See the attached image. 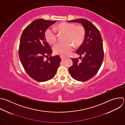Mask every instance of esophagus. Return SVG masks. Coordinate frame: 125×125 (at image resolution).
<instances>
[{
  "label": "esophagus",
  "mask_w": 125,
  "mask_h": 125,
  "mask_svg": "<svg viewBox=\"0 0 125 125\" xmlns=\"http://www.w3.org/2000/svg\"><path fill=\"white\" fill-rule=\"evenodd\" d=\"M60 57H61V60H63L65 58V57L62 56H60Z\"/></svg>",
  "instance_id": "1"
}]
</instances>
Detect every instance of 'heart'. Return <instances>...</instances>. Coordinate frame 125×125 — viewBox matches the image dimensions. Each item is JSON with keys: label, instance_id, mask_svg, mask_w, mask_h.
I'll return each mask as SVG.
<instances>
[{"label": "heart", "instance_id": "b5f03b06", "mask_svg": "<svg viewBox=\"0 0 125 125\" xmlns=\"http://www.w3.org/2000/svg\"><path fill=\"white\" fill-rule=\"evenodd\" d=\"M55 29L59 32L66 34L65 43H59L53 47V52L56 54L61 56L69 55L73 49V45L79 46L84 41L85 36V31L83 27L75 26V24L68 22H62L57 26ZM45 38L48 42L53 45L57 41V34L55 30L48 28L45 33Z\"/></svg>", "mask_w": 125, "mask_h": 125}]
</instances>
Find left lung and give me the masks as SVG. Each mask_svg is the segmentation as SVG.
I'll use <instances>...</instances> for the list:
<instances>
[{
	"instance_id": "obj_1",
	"label": "left lung",
	"mask_w": 125,
	"mask_h": 125,
	"mask_svg": "<svg viewBox=\"0 0 125 125\" xmlns=\"http://www.w3.org/2000/svg\"><path fill=\"white\" fill-rule=\"evenodd\" d=\"M68 22H78L83 26L85 36L83 42L76 51L78 58H71L73 65L69 68L71 76L77 81H85L93 77L100 69L104 57L102 36L97 28L89 21L80 19ZM83 55L82 58L81 57Z\"/></svg>"
}]
</instances>
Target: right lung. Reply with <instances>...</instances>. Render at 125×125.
Wrapping results in <instances>:
<instances>
[{"mask_svg":"<svg viewBox=\"0 0 125 125\" xmlns=\"http://www.w3.org/2000/svg\"><path fill=\"white\" fill-rule=\"evenodd\" d=\"M56 21L34 20L23 31L19 50L21 62L27 73L38 82L52 79L61 59L59 55L52 56V50L45 38L47 29ZM50 56L46 61L45 57Z\"/></svg>","mask_w":125,"mask_h":125,"instance_id":"add662e5","label":"right lung"}]
</instances>
